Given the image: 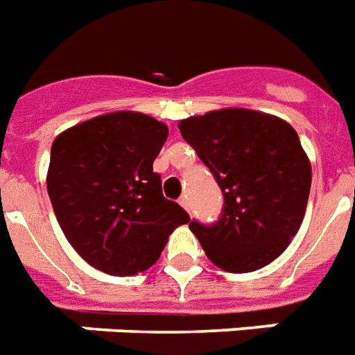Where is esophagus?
<instances>
[{
	"instance_id": "obj_1",
	"label": "esophagus",
	"mask_w": 355,
	"mask_h": 355,
	"mask_svg": "<svg viewBox=\"0 0 355 355\" xmlns=\"http://www.w3.org/2000/svg\"><path fill=\"white\" fill-rule=\"evenodd\" d=\"M180 205L184 207L186 211L190 212V199H188V196H182V198H180Z\"/></svg>"
}]
</instances>
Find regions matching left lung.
I'll return each mask as SVG.
<instances>
[{"label": "left lung", "mask_w": 355, "mask_h": 355, "mask_svg": "<svg viewBox=\"0 0 355 355\" xmlns=\"http://www.w3.org/2000/svg\"><path fill=\"white\" fill-rule=\"evenodd\" d=\"M178 130L224 193L218 222H190L207 258L230 272L271 263L301 227L311 193V162L297 131L248 109L190 116Z\"/></svg>", "instance_id": "1"}]
</instances>
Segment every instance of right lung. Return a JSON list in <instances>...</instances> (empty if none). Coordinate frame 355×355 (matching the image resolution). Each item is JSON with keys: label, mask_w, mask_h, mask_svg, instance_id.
I'll return each instance as SVG.
<instances>
[{"label": "right lung", "mask_w": 355, "mask_h": 355, "mask_svg": "<svg viewBox=\"0 0 355 355\" xmlns=\"http://www.w3.org/2000/svg\"><path fill=\"white\" fill-rule=\"evenodd\" d=\"M164 122L111 112L60 133L46 190L60 227L78 256L112 277L154 265L188 212L164 198L152 164L167 141Z\"/></svg>", "instance_id": "obj_1"}]
</instances>
